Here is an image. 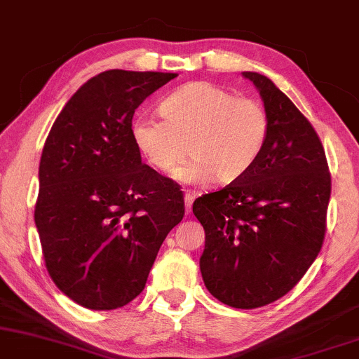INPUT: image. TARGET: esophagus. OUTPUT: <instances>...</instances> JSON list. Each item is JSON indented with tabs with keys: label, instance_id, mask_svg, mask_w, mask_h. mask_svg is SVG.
I'll use <instances>...</instances> for the list:
<instances>
[{
	"label": "esophagus",
	"instance_id": "1",
	"mask_svg": "<svg viewBox=\"0 0 359 359\" xmlns=\"http://www.w3.org/2000/svg\"><path fill=\"white\" fill-rule=\"evenodd\" d=\"M196 195L193 191H187L184 193V208H187V213L191 212V206H193V201H195Z\"/></svg>",
	"mask_w": 359,
	"mask_h": 359
}]
</instances>
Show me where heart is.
<instances>
[{"label":"heart","mask_w":359,"mask_h":359,"mask_svg":"<svg viewBox=\"0 0 359 359\" xmlns=\"http://www.w3.org/2000/svg\"><path fill=\"white\" fill-rule=\"evenodd\" d=\"M161 119L136 116L130 137L137 153L156 171H172L181 183L212 180L229 184L242 178L262 154L271 130L269 114L254 99H243L210 82H191L164 97Z\"/></svg>","instance_id":"obj_1"}]
</instances>
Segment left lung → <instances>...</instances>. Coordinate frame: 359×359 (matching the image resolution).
I'll return each instance as SVG.
<instances>
[{
  "label": "left lung",
  "instance_id": "obj_1",
  "mask_svg": "<svg viewBox=\"0 0 359 359\" xmlns=\"http://www.w3.org/2000/svg\"><path fill=\"white\" fill-rule=\"evenodd\" d=\"M254 82L271 130L262 154L242 178L196 198L193 213L205 229L200 271L213 297L255 309L289 292L321 252L331 175L321 139L276 83Z\"/></svg>",
  "mask_w": 359,
  "mask_h": 359
}]
</instances>
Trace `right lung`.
Masks as SVG:
<instances>
[{"instance_id":"add662e5","label":"right lung","mask_w":359,"mask_h":359,"mask_svg":"<svg viewBox=\"0 0 359 359\" xmlns=\"http://www.w3.org/2000/svg\"><path fill=\"white\" fill-rule=\"evenodd\" d=\"M175 77L102 72L70 97L45 141L35 205L45 265L87 309L137 297L164 238L183 220V193L142 164L130 137L136 109Z\"/></svg>"}]
</instances>
